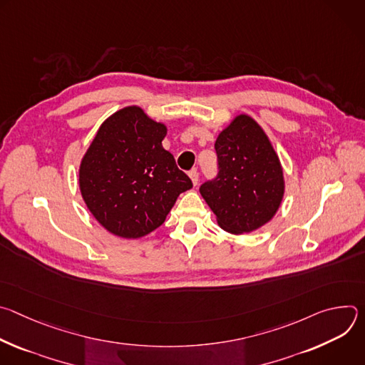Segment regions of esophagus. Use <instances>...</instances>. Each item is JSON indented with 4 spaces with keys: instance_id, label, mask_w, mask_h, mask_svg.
<instances>
[{
    "instance_id": "esophagus-1",
    "label": "esophagus",
    "mask_w": 365,
    "mask_h": 365,
    "mask_svg": "<svg viewBox=\"0 0 365 365\" xmlns=\"http://www.w3.org/2000/svg\"><path fill=\"white\" fill-rule=\"evenodd\" d=\"M189 176H190L193 185L196 186V185H197V180H199V173H197V170H196V169H192V170L189 172Z\"/></svg>"
}]
</instances>
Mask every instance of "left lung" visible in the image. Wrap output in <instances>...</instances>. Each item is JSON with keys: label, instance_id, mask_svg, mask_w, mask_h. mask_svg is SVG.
<instances>
[{"label": "left lung", "instance_id": "obj_1", "mask_svg": "<svg viewBox=\"0 0 365 365\" xmlns=\"http://www.w3.org/2000/svg\"><path fill=\"white\" fill-rule=\"evenodd\" d=\"M218 173L199 192L231 234L251 232L277 212L283 170L267 135L252 118L238 115L217 138Z\"/></svg>", "mask_w": 365, "mask_h": 365}]
</instances>
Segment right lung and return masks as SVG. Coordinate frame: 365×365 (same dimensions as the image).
I'll return each instance as SVG.
<instances>
[{
	"label": "right lung",
	"instance_id": "right-lung-1",
	"mask_svg": "<svg viewBox=\"0 0 365 365\" xmlns=\"http://www.w3.org/2000/svg\"><path fill=\"white\" fill-rule=\"evenodd\" d=\"M166 127L138 107L111 115L98 130L79 170L88 210L110 232L140 238L159 228L178 196L192 187L172 153Z\"/></svg>",
	"mask_w": 365,
	"mask_h": 365
}]
</instances>
